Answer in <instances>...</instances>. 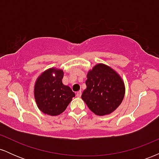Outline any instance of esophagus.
I'll return each mask as SVG.
<instances>
[{
	"mask_svg": "<svg viewBox=\"0 0 159 159\" xmlns=\"http://www.w3.org/2000/svg\"><path fill=\"white\" fill-rule=\"evenodd\" d=\"M81 90L76 93V96H77V97H81Z\"/></svg>",
	"mask_w": 159,
	"mask_h": 159,
	"instance_id": "34e87169",
	"label": "esophagus"
}]
</instances>
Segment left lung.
Returning a JSON list of instances; mask_svg holds the SVG:
<instances>
[{
    "label": "left lung",
    "mask_w": 159,
    "mask_h": 159,
    "mask_svg": "<svg viewBox=\"0 0 159 159\" xmlns=\"http://www.w3.org/2000/svg\"><path fill=\"white\" fill-rule=\"evenodd\" d=\"M81 98L98 116L110 114L120 106L125 96V85L111 67L98 63L87 73Z\"/></svg>",
    "instance_id": "left-lung-1"
}]
</instances>
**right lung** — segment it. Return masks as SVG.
<instances>
[{
    "instance_id": "add662e5",
    "label": "right lung",
    "mask_w": 159,
    "mask_h": 159,
    "mask_svg": "<svg viewBox=\"0 0 159 159\" xmlns=\"http://www.w3.org/2000/svg\"><path fill=\"white\" fill-rule=\"evenodd\" d=\"M63 78L62 69L51 68L43 72L36 79L34 98L37 107L45 114L57 116L62 114L75 96L69 86L63 84Z\"/></svg>"
}]
</instances>
